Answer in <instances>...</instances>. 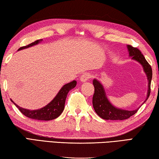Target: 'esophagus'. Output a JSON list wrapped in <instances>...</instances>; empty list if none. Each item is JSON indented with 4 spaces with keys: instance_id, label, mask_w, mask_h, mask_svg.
Instances as JSON below:
<instances>
[{
    "instance_id": "1",
    "label": "esophagus",
    "mask_w": 159,
    "mask_h": 159,
    "mask_svg": "<svg viewBox=\"0 0 159 159\" xmlns=\"http://www.w3.org/2000/svg\"><path fill=\"white\" fill-rule=\"evenodd\" d=\"M90 77H91L90 73H89V72H84V73H83L81 75V77H80V80H81L82 82H84L86 81H87L89 79H90Z\"/></svg>"
}]
</instances>
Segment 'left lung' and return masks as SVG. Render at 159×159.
Segmentation results:
<instances>
[{
	"instance_id": "left-lung-1",
	"label": "left lung",
	"mask_w": 159,
	"mask_h": 159,
	"mask_svg": "<svg viewBox=\"0 0 159 159\" xmlns=\"http://www.w3.org/2000/svg\"><path fill=\"white\" fill-rule=\"evenodd\" d=\"M129 54L132 57V59L138 61L143 67L148 79V92L146 101L148 99L151 92V81L152 78V69L151 66L147 62L142 52L137 47H133L131 45H128ZM93 84L94 86V94L93 96V106L95 112L100 117L103 119L110 120H124L134 115L138 112L139 108L135 110H125L119 109L110 103L105 94L104 88L98 80H93ZM144 101V102H145Z\"/></svg>"
}]
</instances>
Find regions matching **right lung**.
Here are the masks:
<instances>
[{"label": "right lung", "mask_w": 159, "mask_h": 159, "mask_svg": "<svg viewBox=\"0 0 159 159\" xmlns=\"http://www.w3.org/2000/svg\"><path fill=\"white\" fill-rule=\"evenodd\" d=\"M41 40H35L33 43L28 44L26 46L21 47L18 50L23 49L25 48H28V47H31L35 44H37L38 43H40ZM77 82L72 81L71 82L66 84L63 86V87L61 89L59 92L57 93L55 98L52 100V101L49 102L48 105H47L45 107L41 108L40 110H29L26 109H24L21 107L18 106L16 105L12 100V102L16 105V107L18 108L19 111L25 115L27 117L32 119H36V120H40V121H49L52 120L57 118L58 116L61 115V114L63 112L64 110V106H65V102L67 95L70 91L75 86H76Z\"/></svg>", "instance_id": "add662e5"}]
</instances>
